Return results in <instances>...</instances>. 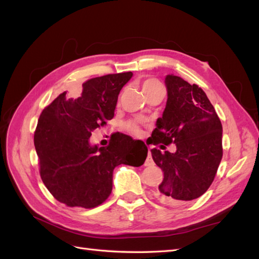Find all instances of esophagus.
I'll list each match as a JSON object with an SVG mask.
<instances>
[{
    "label": "esophagus",
    "mask_w": 259,
    "mask_h": 259,
    "mask_svg": "<svg viewBox=\"0 0 259 259\" xmlns=\"http://www.w3.org/2000/svg\"><path fill=\"white\" fill-rule=\"evenodd\" d=\"M154 164V160H153V158H151V155H150V153L148 154V157H147V159H146V163H145V165L146 166H150V165H153Z\"/></svg>",
    "instance_id": "1"
}]
</instances>
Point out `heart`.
Returning a JSON list of instances; mask_svg holds the SVG:
<instances>
[{
  "label": "heart",
  "instance_id": "1",
  "mask_svg": "<svg viewBox=\"0 0 259 259\" xmlns=\"http://www.w3.org/2000/svg\"><path fill=\"white\" fill-rule=\"evenodd\" d=\"M141 88H143L144 92H146L147 90H150V89H156V88H163L161 84L158 82L157 79L154 78H149V79H146L145 82L141 85ZM125 128L126 130L129 131L130 134H133L135 136H140L141 135V130L139 128V125L137 124L134 121H129V122L125 123Z\"/></svg>",
  "mask_w": 259,
  "mask_h": 259
}]
</instances>
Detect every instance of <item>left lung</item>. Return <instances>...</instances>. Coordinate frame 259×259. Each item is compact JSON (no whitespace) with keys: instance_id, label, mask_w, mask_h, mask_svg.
Returning a JSON list of instances; mask_svg holds the SVG:
<instances>
[{"instance_id":"left-lung-1","label":"left lung","mask_w":259,"mask_h":259,"mask_svg":"<svg viewBox=\"0 0 259 259\" xmlns=\"http://www.w3.org/2000/svg\"><path fill=\"white\" fill-rule=\"evenodd\" d=\"M165 84L166 108L157 119L149 144L176 145L174 154L151 149L154 161L164 171L157 199L175 205L200 197L213 182L222 158V124L196 84L174 75H167Z\"/></svg>"}]
</instances>
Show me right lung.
<instances>
[{
	"label": "right lung",
	"instance_id": "1",
	"mask_svg": "<svg viewBox=\"0 0 259 259\" xmlns=\"http://www.w3.org/2000/svg\"><path fill=\"white\" fill-rule=\"evenodd\" d=\"M133 73L86 80L82 95L59 94L40 114L33 141L44 184L56 200L85 209L102 204L112 191L113 169L145 163L144 141L118 134L106 147L91 146L92 131L114 116L118 95Z\"/></svg>",
	"mask_w": 259,
	"mask_h": 259
}]
</instances>
